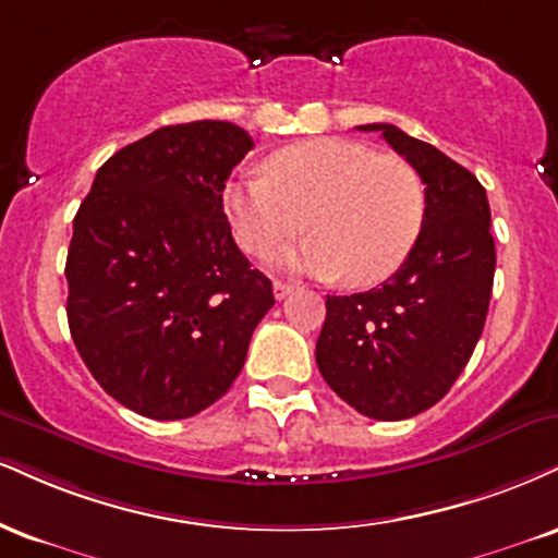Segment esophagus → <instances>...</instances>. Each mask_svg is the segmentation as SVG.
Here are the masks:
<instances>
[{
	"label": "esophagus",
	"mask_w": 558,
	"mask_h": 558,
	"mask_svg": "<svg viewBox=\"0 0 558 558\" xmlns=\"http://www.w3.org/2000/svg\"><path fill=\"white\" fill-rule=\"evenodd\" d=\"M272 293H275V299H286V296H291L293 293V286L291 283H286V280H275L272 283Z\"/></svg>",
	"instance_id": "obj_1"
}]
</instances>
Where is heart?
<instances>
[{"label": "heart", "mask_w": 558, "mask_h": 558, "mask_svg": "<svg viewBox=\"0 0 558 558\" xmlns=\"http://www.w3.org/2000/svg\"><path fill=\"white\" fill-rule=\"evenodd\" d=\"M223 210L244 252L267 257L304 228L306 244L280 262L359 288L389 278L411 254L426 192L402 158L322 137L272 153L265 173L228 181Z\"/></svg>", "instance_id": "heart-1"}]
</instances>
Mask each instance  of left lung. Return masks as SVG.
Masks as SVG:
<instances>
[{"instance_id":"8db88e82","label":"left lung","mask_w":558,"mask_h":558,"mask_svg":"<svg viewBox=\"0 0 558 558\" xmlns=\"http://www.w3.org/2000/svg\"><path fill=\"white\" fill-rule=\"evenodd\" d=\"M426 184L418 241L379 288L327 296L317 366L361 415L402 421L436 405L471 361L492 301L496 250L486 190L434 145L364 124Z\"/></svg>"}]
</instances>
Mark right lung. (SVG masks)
Segmentation results:
<instances>
[{"mask_svg": "<svg viewBox=\"0 0 558 558\" xmlns=\"http://www.w3.org/2000/svg\"><path fill=\"white\" fill-rule=\"evenodd\" d=\"M252 147L231 122L160 126L100 166L75 215L72 340L98 385L145 418H190L223 398L275 304L223 213Z\"/></svg>", "mask_w": 558, "mask_h": 558, "instance_id": "obj_1", "label": "right lung"}]
</instances>
